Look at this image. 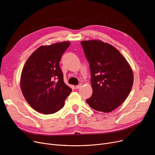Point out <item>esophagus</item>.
Wrapping results in <instances>:
<instances>
[{
    "instance_id": "esophagus-1",
    "label": "esophagus",
    "mask_w": 155,
    "mask_h": 155,
    "mask_svg": "<svg viewBox=\"0 0 155 155\" xmlns=\"http://www.w3.org/2000/svg\"><path fill=\"white\" fill-rule=\"evenodd\" d=\"M81 87H82V84H79L76 86V89H79V88H81Z\"/></svg>"
}]
</instances>
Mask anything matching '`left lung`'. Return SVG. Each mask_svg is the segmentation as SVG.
Returning <instances> with one entry per match:
<instances>
[{
	"label": "left lung",
	"instance_id": "8db88e82",
	"mask_svg": "<svg viewBox=\"0 0 155 155\" xmlns=\"http://www.w3.org/2000/svg\"><path fill=\"white\" fill-rule=\"evenodd\" d=\"M91 71V97L86 101L93 109L110 112L129 96L133 72L127 61L112 45L100 40L81 41Z\"/></svg>",
	"mask_w": 155,
	"mask_h": 155
}]
</instances>
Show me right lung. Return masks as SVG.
Here are the masks:
<instances>
[{
  "mask_svg": "<svg viewBox=\"0 0 155 155\" xmlns=\"http://www.w3.org/2000/svg\"><path fill=\"white\" fill-rule=\"evenodd\" d=\"M70 42L41 46L29 56L21 72V89L36 111L54 114L64 106L72 89L64 81L59 62Z\"/></svg>",
  "mask_w": 155,
  "mask_h": 155,
  "instance_id": "obj_1",
  "label": "right lung"
}]
</instances>
